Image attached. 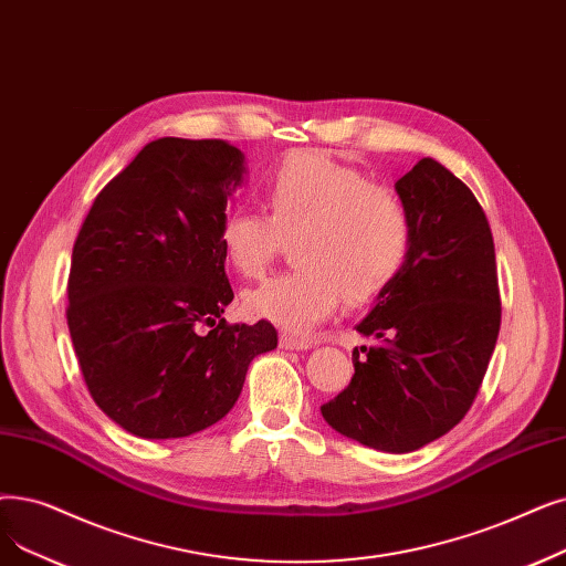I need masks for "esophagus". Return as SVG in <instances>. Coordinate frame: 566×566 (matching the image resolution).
<instances>
[{
  "mask_svg": "<svg viewBox=\"0 0 566 566\" xmlns=\"http://www.w3.org/2000/svg\"><path fill=\"white\" fill-rule=\"evenodd\" d=\"M280 347L286 349V352H307V349H312V342L305 339V337L282 333L280 335Z\"/></svg>",
  "mask_w": 566,
  "mask_h": 566,
  "instance_id": "34e87169",
  "label": "esophagus"
}]
</instances>
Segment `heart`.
Masks as SVG:
<instances>
[{"label":"heart","mask_w":566,"mask_h":566,"mask_svg":"<svg viewBox=\"0 0 566 566\" xmlns=\"http://www.w3.org/2000/svg\"><path fill=\"white\" fill-rule=\"evenodd\" d=\"M265 214L229 210L219 248L244 280H254L291 248L298 268L244 293L256 318L289 333H307L328 318L342 296L375 301L407 256L411 222L400 196L367 182L360 170L324 153H293L261 187Z\"/></svg>","instance_id":"obj_1"}]
</instances>
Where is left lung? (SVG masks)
I'll use <instances>...</instances> for the list:
<instances>
[{
    "label": "left lung",
    "mask_w": 566,
    "mask_h": 566,
    "mask_svg": "<svg viewBox=\"0 0 566 566\" xmlns=\"http://www.w3.org/2000/svg\"><path fill=\"white\" fill-rule=\"evenodd\" d=\"M411 238L398 275L356 326L354 377L322 407L339 434L386 453L419 451L470 411L500 335L495 244L476 196L426 157L396 182Z\"/></svg>",
    "instance_id": "8db88e82"
}]
</instances>
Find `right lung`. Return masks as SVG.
Here are the masks:
<instances>
[{
  "label": "right lung",
  "mask_w": 566,
  "mask_h": 566,
  "mask_svg": "<svg viewBox=\"0 0 566 566\" xmlns=\"http://www.w3.org/2000/svg\"><path fill=\"white\" fill-rule=\"evenodd\" d=\"M244 176L227 140H153L99 191L73 242V349L96 407L136 437H189L224 419L250 363L277 347L273 324L222 318L233 289L217 235Z\"/></svg>",
  "instance_id": "obj_1"
}]
</instances>
